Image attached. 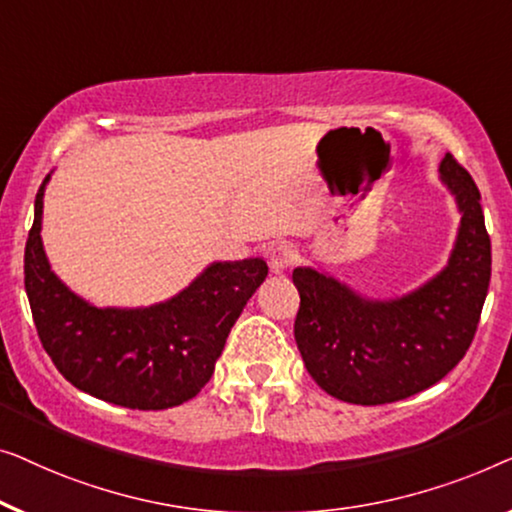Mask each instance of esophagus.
<instances>
[{"label": "esophagus", "mask_w": 512, "mask_h": 512, "mask_svg": "<svg viewBox=\"0 0 512 512\" xmlns=\"http://www.w3.org/2000/svg\"><path fill=\"white\" fill-rule=\"evenodd\" d=\"M266 257H269V264L273 271H285L297 262V248L287 241L273 243V246H269V250H266Z\"/></svg>", "instance_id": "34e87169"}]
</instances>
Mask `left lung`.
I'll list each match as a JSON object with an SVG mask.
<instances>
[{
    "label": "left lung",
    "instance_id": "left-lung-1",
    "mask_svg": "<svg viewBox=\"0 0 512 512\" xmlns=\"http://www.w3.org/2000/svg\"><path fill=\"white\" fill-rule=\"evenodd\" d=\"M441 181L462 213L448 266L399 299L373 301L308 266L292 271L301 304L294 338L311 378L331 397L380 406L436 385L469 350L492 276L478 185L450 153Z\"/></svg>",
    "mask_w": 512,
    "mask_h": 512
}]
</instances>
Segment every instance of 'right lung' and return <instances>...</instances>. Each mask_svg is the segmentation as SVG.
Instances as JSON below:
<instances>
[{"mask_svg":"<svg viewBox=\"0 0 512 512\" xmlns=\"http://www.w3.org/2000/svg\"><path fill=\"white\" fill-rule=\"evenodd\" d=\"M48 178L34 201L25 290L41 345L57 371L78 390L125 408L164 410L197 397L269 266L259 257L213 262L164 304L97 308L50 271L41 243Z\"/></svg>","mask_w":512,"mask_h":512,"instance_id":"right-lung-1","label":"right lung"}]
</instances>
